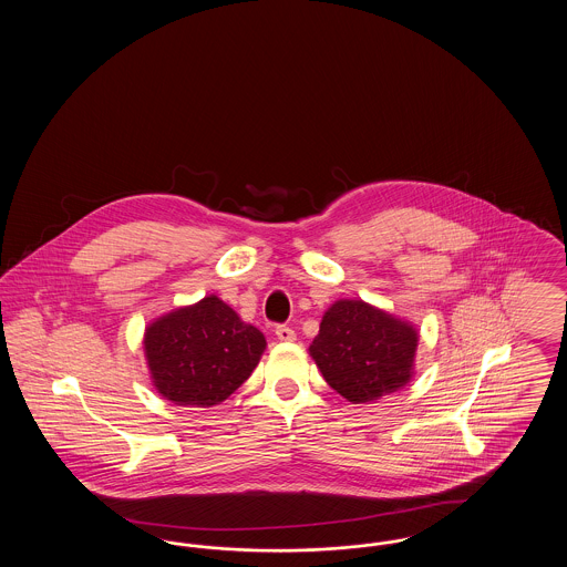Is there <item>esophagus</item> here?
<instances>
[{
  "label": "esophagus",
  "instance_id": "1",
  "mask_svg": "<svg viewBox=\"0 0 567 567\" xmlns=\"http://www.w3.org/2000/svg\"><path fill=\"white\" fill-rule=\"evenodd\" d=\"M274 333H276V338H278L280 342H293V340H296V331H293L289 324H276Z\"/></svg>",
  "mask_w": 567,
  "mask_h": 567
}]
</instances>
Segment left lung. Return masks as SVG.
<instances>
[{
	"instance_id": "8db88e82",
	"label": "left lung",
	"mask_w": 567,
	"mask_h": 567,
	"mask_svg": "<svg viewBox=\"0 0 567 567\" xmlns=\"http://www.w3.org/2000/svg\"><path fill=\"white\" fill-rule=\"evenodd\" d=\"M416 331L363 301H338L310 344L327 384L354 404L404 386L412 374Z\"/></svg>"
}]
</instances>
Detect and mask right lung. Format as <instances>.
Segmentation results:
<instances>
[{"instance_id": "obj_1", "label": "right lung", "mask_w": 567, "mask_h": 567, "mask_svg": "<svg viewBox=\"0 0 567 567\" xmlns=\"http://www.w3.org/2000/svg\"><path fill=\"white\" fill-rule=\"evenodd\" d=\"M144 349L163 398L208 408L227 400L252 374L266 338L210 296L151 324Z\"/></svg>"}]
</instances>
